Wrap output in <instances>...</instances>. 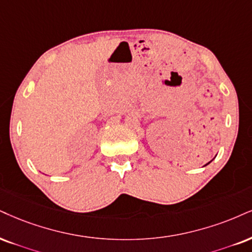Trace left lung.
I'll list each match as a JSON object with an SVG mask.
<instances>
[{
    "instance_id": "left-lung-1",
    "label": "left lung",
    "mask_w": 252,
    "mask_h": 252,
    "mask_svg": "<svg viewBox=\"0 0 252 252\" xmlns=\"http://www.w3.org/2000/svg\"><path fill=\"white\" fill-rule=\"evenodd\" d=\"M207 164H208V163H207Z\"/></svg>"
}]
</instances>
